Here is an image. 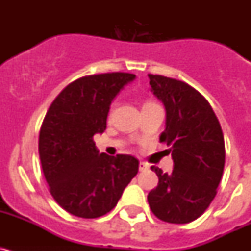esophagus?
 Instances as JSON below:
<instances>
[{"mask_svg":"<svg viewBox=\"0 0 251 251\" xmlns=\"http://www.w3.org/2000/svg\"><path fill=\"white\" fill-rule=\"evenodd\" d=\"M148 168V166L146 165L145 162H139V171H146Z\"/></svg>","mask_w":251,"mask_h":251,"instance_id":"1","label":"esophagus"}]
</instances>
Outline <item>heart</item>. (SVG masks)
Masks as SVG:
<instances>
[{
    "label": "heart",
    "instance_id": "1",
    "mask_svg": "<svg viewBox=\"0 0 251 251\" xmlns=\"http://www.w3.org/2000/svg\"><path fill=\"white\" fill-rule=\"evenodd\" d=\"M148 104H153V101H146L145 105H148ZM145 105H143V106H145Z\"/></svg>",
    "mask_w": 251,
    "mask_h": 251
}]
</instances>
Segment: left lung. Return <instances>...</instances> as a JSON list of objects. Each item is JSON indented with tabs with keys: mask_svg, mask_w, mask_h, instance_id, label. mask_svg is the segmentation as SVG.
Segmentation results:
<instances>
[{
	"mask_svg": "<svg viewBox=\"0 0 251 251\" xmlns=\"http://www.w3.org/2000/svg\"><path fill=\"white\" fill-rule=\"evenodd\" d=\"M153 94L166 108L159 142L170 146L174 170L152 166L158 185L148 194L151 211L170 224L200 217L217 194L225 166V142L216 114L206 98L187 83L148 74Z\"/></svg>",
	"mask_w": 251,
	"mask_h": 251,
	"instance_id": "8db88e82",
	"label": "left lung"
}]
</instances>
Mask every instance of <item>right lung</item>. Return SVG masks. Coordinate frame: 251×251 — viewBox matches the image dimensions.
Masks as SVG:
<instances>
[{
    "instance_id": "add662e5",
    "label": "right lung",
    "mask_w": 251,
    "mask_h": 251,
    "mask_svg": "<svg viewBox=\"0 0 251 251\" xmlns=\"http://www.w3.org/2000/svg\"><path fill=\"white\" fill-rule=\"evenodd\" d=\"M134 77L118 72L79 77L46 112L40 128V161L51 196L69 214L83 219L108 214L138 172V159L99 153L93 139L105 130L113 98Z\"/></svg>"
}]
</instances>
